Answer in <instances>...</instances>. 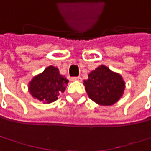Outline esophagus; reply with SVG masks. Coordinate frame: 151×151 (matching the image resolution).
I'll list each match as a JSON object with an SVG mask.
<instances>
[{"label": "esophagus", "mask_w": 151, "mask_h": 151, "mask_svg": "<svg viewBox=\"0 0 151 151\" xmlns=\"http://www.w3.org/2000/svg\"><path fill=\"white\" fill-rule=\"evenodd\" d=\"M72 80H73V81H81L82 78H81L80 76H76V77H73Z\"/></svg>", "instance_id": "1"}]
</instances>
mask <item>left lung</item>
<instances>
[{
  "instance_id": "8db88e82",
  "label": "left lung",
  "mask_w": 151,
  "mask_h": 151,
  "mask_svg": "<svg viewBox=\"0 0 151 151\" xmlns=\"http://www.w3.org/2000/svg\"><path fill=\"white\" fill-rule=\"evenodd\" d=\"M89 98L101 106H111L123 96L125 83L120 74L101 65L83 81Z\"/></svg>"
}]
</instances>
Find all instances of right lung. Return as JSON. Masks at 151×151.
<instances>
[{
	"label": "right lung",
	"instance_id": "right-lung-1",
	"mask_svg": "<svg viewBox=\"0 0 151 151\" xmlns=\"http://www.w3.org/2000/svg\"><path fill=\"white\" fill-rule=\"evenodd\" d=\"M68 80L60 74L59 68L49 66L41 74L35 76L28 83V91L33 98L43 103H51L64 92Z\"/></svg>",
	"mask_w": 151,
	"mask_h": 151
}]
</instances>
